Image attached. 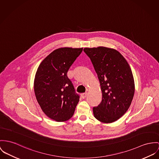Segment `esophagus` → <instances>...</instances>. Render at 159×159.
Masks as SVG:
<instances>
[{"instance_id":"34e87169","label":"esophagus","mask_w":159,"mask_h":159,"mask_svg":"<svg viewBox=\"0 0 159 159\" xmlns=\"http://www.w3.org/2000/svg\"><path fill=\"white\" fill-rule=\"evenodd\" d=\"M86 96H87V93H82V94H81V98H85L86 97Z\"/></svg>"}]
</instances>
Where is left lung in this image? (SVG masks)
Here are the masks:
<instances>
[{
    "label": "left lung",
    "instance_id": "1",
    "mask_svg": "<svg viewBox=\"0 0 159 159\" xmlns=\"http://www.w3.org/2000/svg\"><path fill=\"white\" fill-rule=\"evenodd\" d=\"M98 74L102 100L93 108L96 119L105 123L117 120L129 108L134 97V80L131 69L117 50L104 47L85 48Z\"/></svg>",
    "mask_w": 159,
    "mask_h": 159
}]
</instances>
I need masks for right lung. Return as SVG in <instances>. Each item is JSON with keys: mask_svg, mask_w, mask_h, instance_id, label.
<instances>
[{"mask_svg": "<svg viewBox=\"0 0 159 159\" xmlns=\"http://www.w3.org/2000/svg\"><path fill=\"white\" fill-rule=\"evenodd\" d=\"M83 48H61L53 51L37 70L34 89L43 112L56 122H64L73 116L79 101L67 72Z\"/></svg>", "mask_w": 159, "mask_h": 159, "instance_id": "add662e5", "label": "right lung"}]
</instances>
